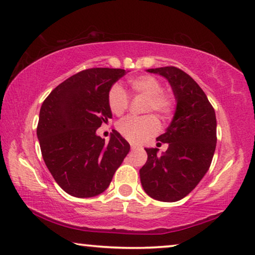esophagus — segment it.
Instances as JSON below:
<instances>
[{
	"label": "esophagus",
	"instance_id": "1",
	"mask_svg": "<svg viewBox=\"0 0 255 255\" xmlns=\"http://www.w3.org/2000/svg\"><path fill=\"white\" fill-rule=\"evenodd\" d=\"M139 147H140V146L137 145V144H131V148H132V149H134V148H139Z\"/></svg>",
	"mask_w": 255,
	"mask_h": 255
}]
</instances>
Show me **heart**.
<instances>
[{"label": "heart", "mask_w": 255, "mask_h": 255, "mask_svg": "<svg viewBox=\"0 0 255 255\" xmlns=\"http://www.w3.org/2000/svg\"><path fill=\"white\" fill-rule=\"evenodd\" d=\"M128 85L137 94L147 96L145 111H155L160 116L168 117L174 109V99L170 94L163 92L161 82L155 76L140 75L131 79ZM108 106L111 113L122 115L128 109V97L118 83L111 87L108 93ZM118 131L132 142H142L147 140L160 131V122L154 115L146 116H128L122 120L117 125Z\"/></svg>", "instance_id": "b5f03b06"}]
</instances>
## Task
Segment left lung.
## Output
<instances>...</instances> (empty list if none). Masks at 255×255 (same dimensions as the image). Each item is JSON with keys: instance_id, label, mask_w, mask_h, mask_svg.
I'll list each match as a JSON object with an SVG mask.
<instances>
[{"instance_id": "left-lung-1", "label": "left lung", "mask_w": 255, "mask_h": 255, "mask_svg": "<svg viewBox=\"0 0 255 255\" xmlns=\"http://www.w3.org/2000/svg\"><path fill=\"white\" fill-rule=\"evenodd\" d=\"M147 72L167 79L176 109L165 133L156 138L168 144L167 151L158 155V148H145L147 161L139 170L140 182L154 200L176 202L197 186L211 165L217 142L216 114L201 87L180 68L168 66Z\"/></svg>"}]
</instances>
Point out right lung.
<instances>
[{
  "mask_svg": "<svg viewBox=\"0 0 255 255\" xmlns=\"http://www.w3.org/2000/svg\"><path fill=\"white\" fill-rule=\"evenodd\" d=\"M128 72L85 69L55 87L41 104L37 127L41 154L55 182L72 196L103 193L130 151L117 131L109 142L96 134L113 117L108 93Z\"/></svg>",
  "mask_w": 255,
  "mask_h": 255,
  "instance_id": "1",
  "label": "right lung"
}]
</instances>
